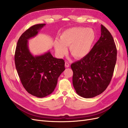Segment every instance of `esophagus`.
I'll use <instances>...</instances> for the list:
<instances>
[{
	"label": "esophagus",
	"instance_id": "esophagus-1",
	"mask_svg": "<svg viewBox=\"0 0 128 128\" xmlns=\"http://www.w3.org/2000/svg\"><path fill=\"white\" fill-rule=\"evenodd\" d=\"M65 67L66 68H68L69 67V64L67 62H65Z\"/></svg>",
	"mask_w": 128,
	"mask_h": 128
}]
</instances>
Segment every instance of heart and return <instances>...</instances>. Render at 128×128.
I'll return each mask as SVG.
<instances>
[{"mask_svg":"<svg viewBox=\"0 0 128 128\" xmlns=\"http://www.w3.org/2000/svg\"><path fill=\"white\" fill-rule=\"evenodd\" d=\"M95 37V34L91 29L73 27L61 33L59 41L54 42V47L60 58L67 53V47L69 46V52L75 59H82L90 52Z\"/></svg>","mask_w":128,"mask_h":128,"instance_id":"b5f03b06","label":"heart"}]
</instances>
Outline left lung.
I'll use <instances>...</instances> for the list:
<instances>
[{
    "instance_id": "8db88e82",
    "label": "left lung",
    "mask_w": 128,
    "mask_h": 128,
    "mask_svg": "<svg viewBox=\"0 0 128 128\" xmlns=\"http://www.w3.org/2000/svg\"><path fill=\"white\" fill-rule=\"evenodd\" d=\"M117 50L112 34L101 25V36L88 54L71 64L72 84L85 98L101 94L110 83L116 62Z\"/></svg>"
}]
</instances>
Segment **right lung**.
Returning a JSON list of instances; mask_svg holds the SVG:
<instances>
[{
	"label": "right lung",
	"mask_w": 128,
	"mask_h": 128,
	"mask_svg": "<svg viewBox=\"0 0 128 128\" xmlns=\"http://www.w3.org/2000/svg\"><path fill=\"white\" fill-rule=\"evenodd\" d=\"M45 24L31 26L19 38L15 52V64L22 84L29 94L38 98L51 94L58 79L64 70V61L53 57L48 51L34 56L28 47V40L37 35Z\"/></svg>",
	"instance_id": "obj_1"
}]
</instances>
